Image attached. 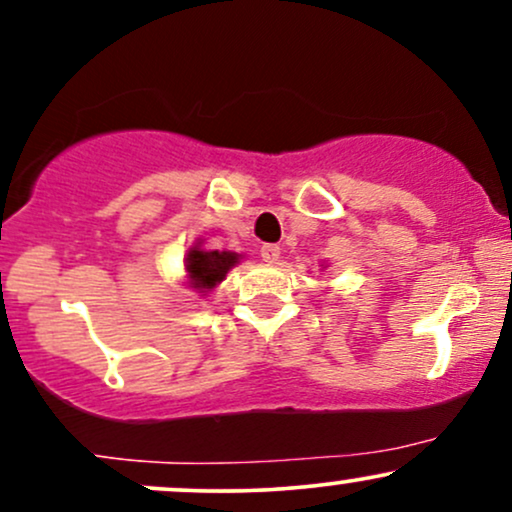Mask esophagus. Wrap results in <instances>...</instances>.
Masks as SVG:
<instances>
[{
	"label": "esophagus",
	"mask_w": 512,
	"mask_h": 512,
	"mask_svg": "<svg viewBox=\"0 0 512 512\" xmlns=\"http://www.w3.org/2000/svg\"><path fill=\"white\" fill-rule=\"evenodd\" d=\"M260 255H262V260L267 262V264H274L276 260H279L281 248H279V245H262Z\"/></svg>",
	"instance_id": "obj_1"
}]
</instances>
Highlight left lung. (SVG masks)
<instances>
[{
    "label": "left lung",
    "instance_id": "1",
    "mask_svg": "<svg viewBox=\"0 0 512 512\" xmlns=\"http://www.w3.org/2000/svg\"><path fill=\"white\" fill-rule=\"evenodd\" d=\"M322 269H325V267H322Z\"/></svg>",
    "mask_w": 512,
    "mask_h": 512
}]
</instances>
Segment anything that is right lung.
Segmentation results:
<instances>
[{"label":"right lung","mask_w":512,"mask_h":512,"mask_svg":"<svg viewBox=\"0 0 512 512\" xmlns=\"http://www.w3.org/2000/svg\"><path fill=\"white\" fill-rule=\"evenodd\" d=\"M243 260V255L231 250H207L202 240L192 243L185 252V286L187 289L197 291L199 296H207L216 286L226 279L236 264Z\"/></svg>","instance_id":"obj_1"}]
</instances>
